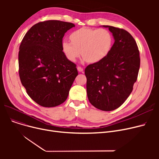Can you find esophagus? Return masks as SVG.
Listing matches in <instances>:
<instances>
[{
  "label": "esophagus",
  "instance_id": "obj_1",
  "mask_svg": "<svg viewBox=\"0 0 159 159\" xmlns=\"http://www.w3.org/2000/svg\"><path fill=\"white\" fill-rule=\"evenodd\" d=\"M77 70L79 71V72H82L83 71V68H82V67L80 66H78L77 67Z\"/></svg>",
  "mask_w": 159,
  "mask_h": 159
}]
</instances>
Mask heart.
<instances>
[{"mask_svg":"<svg viewBox=\"0 0 159 159\" xmlns=\"http://www.w3.org/2000/svg\"><path fill=\"white\" fill-rule=\"evenodd\" d=\"M71 41L64 40L62 50L68 59L74 62L81 55L89 63L101 61L110 53L113 37L106 29L82 28L70 35Z\"/></svg>","mask_w":159,"mask_h":159,"instance_id":"obj_1","label":"heart"}]
</instances>
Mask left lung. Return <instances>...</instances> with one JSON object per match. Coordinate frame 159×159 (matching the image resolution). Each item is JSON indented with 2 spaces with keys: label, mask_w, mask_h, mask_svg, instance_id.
Segmentation results:
<instances>
[{
  "label": "left lung",
  "mask_w": 159,
  "mask_h": 159,
  "mask_svg": "<svg viewBox=\"0 0 159 159\" xmlns=\"http://www.w3.org/2000/svg\"><path fill=\"white\" fill-rule=\"evenodd\" d=\"M115 43L110 53L101 61L85 69L89 102L98 110L109 111L119 107L133 90L140 68L136 41L125 30L111 26Z\"/></svg>",
  "instance_id": "1"
}]
</instances>
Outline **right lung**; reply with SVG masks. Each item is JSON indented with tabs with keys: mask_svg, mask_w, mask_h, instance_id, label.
I'll use <instances>...</instances> for the list:
<instances>
[{
	"mask_svg": "<svg viewBox=\"0 0 159 159\" xmlns=\"http://www.w3.org/2000/svg\"><path fill=\"white\" fill-rule=\"evenodd\" d=\"M71 22L46 20L33 26L19 48V73L28 95L41 106L60 105L68 98L78 75L76 64L62 52L65 33Z\"/></svg>",
	"mask_w": 159,
	"mask_h": 159,
	"instance_id": "1",
	"label": "right lung"
}]
</instances>
